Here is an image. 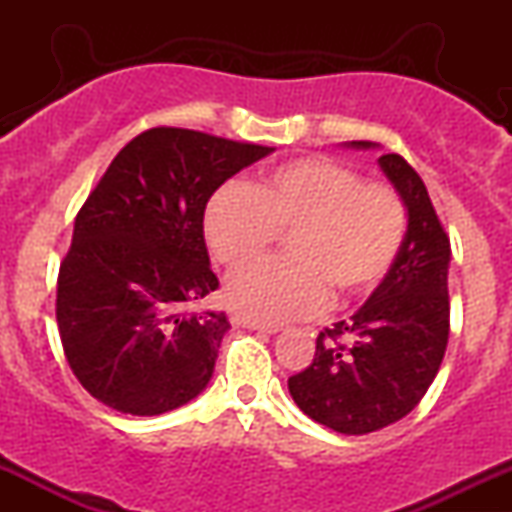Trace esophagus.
<instances>
[{
    "label": "esophagus",
    "mask_w": 512,
    "mask_h": 512,
    "mask_svg": "<svg viewBox=\"0 0 512 512\" xmlns=\"http://www.w3.org/2000/svg\"><path fill=\"white\" fill-rule=\"evenodd\" d=\"M231 322L238 327H248V330H255V332H264V334H276L281 330L279 325H272V322H260L255 320V317L245 315V313H231Z\"/></svg>",
    "instance_id": "esophagus-1"
}]
</instances>
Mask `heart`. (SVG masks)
Here are the masks:
<instances>
[{
	"mask_svg": "<svg viewBox=\"0 0 512 512\" xmlns=\"http://www.w3.org/2000/svg\"><path fill=\"white\" fill-rule=\"evenodd\" d=\"M289 233L286 255L228 276V301L257 320L313 317L337 296L373 291L407 236V207L395 187L363 182L327 156L281 163L255 185L231 182L211 195L204 236L226 267L257 260Z\"/></svg>",
	"mask_w": 512,
	"mask_h": 512,
	"instance_id": "obj_1",
	"label": "heart"
}]
</instances>
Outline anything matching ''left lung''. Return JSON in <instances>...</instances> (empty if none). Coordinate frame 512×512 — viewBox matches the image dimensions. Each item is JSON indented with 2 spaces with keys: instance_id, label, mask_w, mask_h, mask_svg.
I'll list each match as a JSON object with an SVG mask.
<instances>
[{
  "instance_id": "8db88e82",
  "label": "left lung",
  "mask_w": 512,
  "mask_h": 512,
  "mask_svg": "<svg viewBox=\"0 0 512 512\" xmlns=\"http://www.w3.org/2000/svg\"><path fill=\"white\" fill-rule=\"evenodd\" d=\"M375 149L373 142H349ZM407 207V236L395 264L349 320L320 332L315 358L289 378L303 414L346 436L404 419L436 378L450 334V238L424 180L399 154L378 158Z\"/></svg>"
}]
</instances>
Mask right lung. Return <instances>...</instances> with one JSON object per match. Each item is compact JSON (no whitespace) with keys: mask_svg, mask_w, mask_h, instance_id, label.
<instances>
[{"mask_svg":"<svg viewBox=\"0 0 512 512\" xmlns=\"http://www.w3.org/2000/svg\"><path fill=\"white\" fill-rule=\"evenodd\" d=\"M272 151L154 127L88 195L57 276V327L76 380L105 407L158 416L209 385L231 325L226 313L192 310L219 289L204 209L223 182Z\"/></svg>","mask_w":512,"mask_h":512,"instance_id":"right-lung-1","label":"right lung"}]
</instances>
